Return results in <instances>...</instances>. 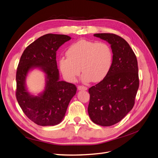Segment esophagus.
I'll use <instances>...</instances> for the list:
<instances>
[{
    "mask_svg": "<svg viewBox=\"0 0 158 158\" xmlns=\"http://www.w3.org/2000/svg\"><path fill=\"white\" fill-rule=\"evenodd\" d=\"M78 90H87L88 88L85 86H83V85H79L78 87Z\"/></svg>",
    "mask_w": 158,
    "mask_h": 158,
    "instance_id": "34e87169",
    "label": "esophagus"
}]
</instances>
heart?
<instances>
[{
  "label": "heart",
  "instance_id": "heart-1",
  "mask_svg": "<svg viewBox=\"0 0 158 158\" xmlns=\"http://www.w3.org/2000/svg\"><path fill=\"white\" fill-rule=\"evenodd\" d=\"M67 57L62 56L59 66L66 80L74 82L83 73L84 82H98L106 77L113 63V51L106 42L82 40L69 46L66 52Z\"/></svg>",
  "mask_w": 158,
  "mask_h": 158
}]
</instances>
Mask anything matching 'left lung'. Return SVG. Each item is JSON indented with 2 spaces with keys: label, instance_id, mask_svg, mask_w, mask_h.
Listing matches in <instances>:
<instances>
[{
  "label": "left lung",
  "instance_id": "left-lung-1",
  "mask_svg": "<svg viewBox=\"0 0 158 158\" xmlns=\"http://www.w3.org/2000/svg\"><path fill=\"white\" fill-rule=\"evenodd\" d=\"M111 45V68L102 81L91 87L88 112L94 123L112 126L121 121L135 105L139 87L136 56L128 43L113 33H95Z\"/></svg>",
  "mask_w": 158,
  "mask_h": 158
}]
</instances>
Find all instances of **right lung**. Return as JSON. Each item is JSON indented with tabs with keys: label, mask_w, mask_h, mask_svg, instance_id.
Returning a JSON list of instances; mask_svg holds the SVG:
<instances>
[{
	"label": "right lung",
	"mask_w": 158,
	"mask_h": 158,
	"mask_svg": "<svg viewBox=\"0 0 158 158\" xmlns=\"http://www.w3.org/2000/svg\"><path fill=\"white\" fill-rule=\"evenodd\" d=\"M71 37L48 33L33 41L22 53L16 72V99L23 112L40 126H55L64 117L69 104L76 93V85L60 80L56 51ZM37 68L46 76L45 88L37 96L26 87L28 73Z\"/></svg>",
	"instance_id": "add662e5"
}]
</instances>
